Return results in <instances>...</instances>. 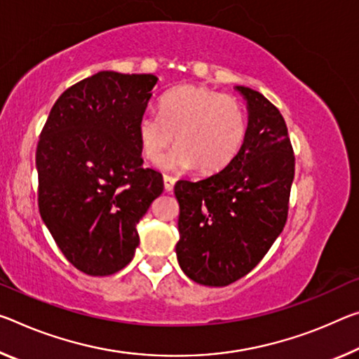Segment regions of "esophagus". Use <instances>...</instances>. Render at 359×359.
I'll return each instance as SVG.
<instances>
[{"mask_svg":"<svg viewBox=\"0 0 359 359\" xmlns=\"http://www.w3.org/2000/svg\"><path fill=\"white\" fill-rule=\"evenodd\" d=\"M164 190L166 191H172L174 185H175V177H170V175H164Z\"/></svg>","mask_w":359,"mask_h":359,"instance_id":"obj_1","label":"esophagus"}]
</instances>
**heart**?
<instances>
[{
    "instance_id": "1",
    "label": "heart",
    "mask_w": 359,
    "mask_h": 359,
    "mask_svg": "<svg viewBox=\"0 0 359 359\" xmlns=\"http://www.w3.org/2000/svg\"><path fill=\"white\" fill-rule=\"evenodd\" d=\"M142 153L158 161L174 140L179 147L164 159L169 169L198 168L212 174L229 166L246 135L240 102L217 90L184 84L159 102V113H142L137 123Z\"/></svg>"
}]
</instances>
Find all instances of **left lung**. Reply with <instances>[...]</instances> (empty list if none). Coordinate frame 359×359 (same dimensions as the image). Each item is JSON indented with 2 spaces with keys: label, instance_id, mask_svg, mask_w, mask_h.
Here are the masks:
<instances>
[{
  "label": "left lung",
  "instance_id": "left-lung-1",
  "mask_svg": "<svg viewBox=\"0 0 359 359\" xmlns=\"http://www.w3.org/2000/svg\"><path fill=\"white\" fill-rule=\"evenodd\" d=\"M235 89L246 99L249 115L238 155L208 179L174 187L179 265L190 280L214 287L248 275L280 236L295 168L280 110L257 90Z\"/></svg>",
  "mask_w": 359,
  "mask_h": 359
}]
</instances>
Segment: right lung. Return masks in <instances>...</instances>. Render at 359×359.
<instances>
[{"label": "right lung", "instance_id": "1", "mask_svg": "<svg viewBox=\"0 0 359 359\" xmlns=\"http://www.w3.org/2000/svg\"><path fill=\"white\" fill-rule=\"evenodd\" d=\"M155 75L99 72L60 95L36 149L39 214L67 260L90 276L124 269L163 175L142 168L137 123Z\"/></svg>", "mask_w": 359, "mask_h": 359}]
</instances>
